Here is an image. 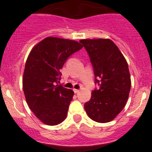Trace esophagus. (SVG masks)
Wrapping results in <instances>:
<instances>
[{"instance_id":"obj_1","label":"esophagus","mask_w":152,"mask_h":152,"mask_svg":"<svg viewBox=\"0 0 152 152\" xmlns=\"http://www.w3.org/2000/svg\"><path fill=\"white\" fill-rule=\"evenodd\" d=\"M73 91H74V92H75V94H77V93H79L80 90H78V89H74Z\"/></svg>"}]
</instances>
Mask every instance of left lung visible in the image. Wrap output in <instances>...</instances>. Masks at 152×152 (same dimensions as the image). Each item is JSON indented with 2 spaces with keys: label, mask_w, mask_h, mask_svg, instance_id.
<instances>
[{
  "label": "left lung",
  "mask_w": 152,
  "mask_h": 152,
  "mask_svg": "<svg viewBox=\"0 0 152 152\" xmlns=\"http://www.w3.org/2000/svg\"><path fill=\"white\" fill-rule=\"evenodd\" d=\"M91 58L95 80L100 85L84 104L90 118L97 123L113 120L129 98L131 77L128 63L117 45L110 39H80Z\"/></svg>",
  "instance_id": "1"
}]
</instances>
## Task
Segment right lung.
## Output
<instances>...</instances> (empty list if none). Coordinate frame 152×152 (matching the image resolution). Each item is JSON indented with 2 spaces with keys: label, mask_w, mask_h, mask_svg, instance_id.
<instances>
[{
  "label": "right lung",
  "mask_w": 152,
  "mask_h": 152,
  "mask_svg": "<svg viewBox=\"0 0 152 152\" xmlns=\"http://www.w3.org/2000/svg\"><path fill=\"white\" fill-rule=\"evenodd\" d=\"M82 47L75 40L49 36L29 52L23 88L29 109L44 124L56 126L66 118L74 91L56 84L67 58Z\"/></svg>",
  "instance_id": "obj_1"
}]
</instances>
